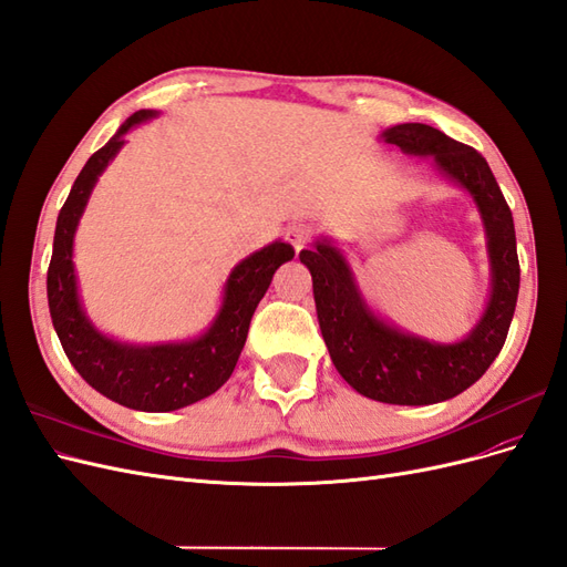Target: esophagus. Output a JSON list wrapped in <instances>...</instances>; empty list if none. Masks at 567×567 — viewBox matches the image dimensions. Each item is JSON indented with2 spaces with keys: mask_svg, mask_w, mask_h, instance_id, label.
Segmentation results:
<instances>
[{
  "mask_svg": "<svg viewBox=\"0 0 567 567\" xmlns=\"http://www.w3.org/2000/svg\"><path fill=\"white\" fill-rule=\"evenodd\" d=\"M312 234H315V231H312L310 225H290V227L286 229V241L300 252L302 248H307V244H310Z\"/></svg>",
  "mask_w": 567,
  "mask_h": 567,
  "instance_id": "1",
  "label": "esophagus"
}]
</instances>
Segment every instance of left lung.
Here are the masks:
<instances>
[{"instance_id": "left-lung-1", "label": "left lung", "mask_w": 567, "mask_h": 567, "mask_svg": "<svg viewBox=\"0 0 567 567\" xmlns=\"http://www.w3.org/2000/svg\"><path fill=\"white\" fill-rule=\"evenodd\" d=\"M381 140L406 156L433 158L440 175L471 194L485 227L492 271L483 317L456 342L427 340L371 310L348 257L331 238H317L312 250L300 252V262L312 274L319 329L342 379L369 400L423 406L456 398L502 352L520 288L516 229L499 184L475 148L421 123L388 127Z\"/></svg>"}]
</instances>
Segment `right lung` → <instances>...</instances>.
I'll return each instance as SVG.
<instances>
[{
	"label": "right lung",
	"instance_id": "right-lung-1",
	"mask_svg": "<svg viewBox=\"0 0 567 567\" xmlns=\"http://www.w3.org/2000/svg\"><path fill=\"white\" fill-rule=\"evenodd\" d=\"M156 115L158 111L146 109L130 115L109 144L82 167L56 219L54 252L47 271V298L63 352L82 379L117 404L161 414L210 398L229 381L246 346L257 302L265 298L274 271L293 260L296 250L284 241H274L238 262L225 284L217 317L194 340L132 346L101 333L84 315L78 293L73 265L75 231L96 179L125 146V134Z\"/></svg>",
	"mask_w": 567,
	"mask_h": 567
}]
</instances>
